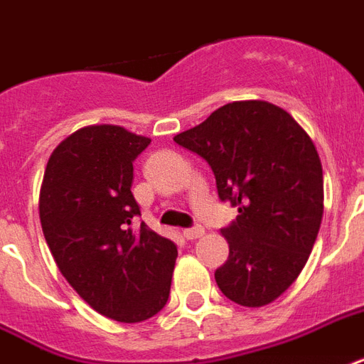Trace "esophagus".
Listing matches in <instances>:
<instances>
[{
	"label": "esophagus",
	"instance_id": "obj_1",
	"mask_svg": "<svg viewBox=\"0 0 364 364\" xmlns=\"http://www.w3.org/2000/svg\"><path fill=\"white\" fill-rule=\"evenodd\" d=\"M183 237L187 238V240H196V238L204 237V229L202 227H191V229L183 231Z\"/></svg>",
	"mask_w": 364,
	"mask_h": 364
}]
</instances>
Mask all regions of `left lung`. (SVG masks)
Returning <instances> with one entry per match:
<instances>
[{
    "mask_svg": "<svg viewBox=\"0 0 364 364\" xmlns=\"http://www.w3.org/2000/svg\"><path fill=\"white\" fill-rule=\"evenodd\" d=\"M212 166L218 194L238 208L221 229L229 257L215 271L227 298L263 307L309 259L324 210L323 166L304 127L273 102L235 101L173 137Z\"/></svg>",
    "mask_w": 364,
    "mask_h": 364,
    "instance_id": "left-lung-1",
    "label": "left lung"
}]
</instances>
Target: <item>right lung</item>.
Wrapping results in <instances>:
<instances>
[{
    "label": "right lung",
    "mask_w": 364,
    "mask_h": 364,
    "mask_svg": "<svg viewBox=\"0 0 364 364\" xmlns=\"http://www.w3.org/2000/svg\"><path fill=\"white\" fill-rule=\"evenodd\" d=\"M151 139L112 124L70 133L51 152L40 221L57 267L80 298L118 323L154 317L170 296L177 248L141 223L133 160Z\"/></svg>",
    "instance_id": "1"
}]
</instances>
